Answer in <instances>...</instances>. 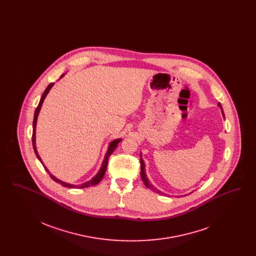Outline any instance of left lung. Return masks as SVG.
Segmentation results:
<instances>
[{
  "mask_svg": "<svg viewBox=\"0 0 256 256\" xmlns=\"http://www.w3.org/2000/svg\"><path fill=\"white\" fill-rule=\"evenodd\" d=\"M218 106L220 108V110L222 111V116H224V110H222V106H220V104L218 102ZM140 163H141V178H142V180H143V182L144 184L146 185V188H148V189H150L152 191H154V192H156V193H158V194H161V195H166V194H164V193H162L160 190H158L156 187H154L152 183L150 182V180H148V178H146V169H145V167H146V165H145V162H144V160L142 158V154H140ZM191 194V193H190Z\"/></svg>",
  "mask_w": 256,
  "mask_h": 256,
  "instance_id": "obj_1",
  "label": "left lung"
}]
</instances>
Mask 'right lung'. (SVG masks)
Returning <instances> with one entry per match:
<instances>
[{
    "label": "right lung",
    "mask_w": 256,
    "mask_h": 256,
    "mask_svg": "<svg viewBox=\"0 0 256 256\" xmlns=\"http://www.w3.org/2000/svg\"><path fill=\"white\" fill-rule=\"evenodd\" d=\"M64 76H65V74H61L60 78H63ZM54 82H52V84H50L48 87L46 88V90L44 91V93H43V94H42V96H41L40 102H39V104H38V106H37L36 110V112H34V124H32V128H34V132H32V146H34V152H36V154L38 160L42 163V165L44 166L45 170H47V172H49L50 178H52V180H54L56 182L60 183V184H61L62 186H64V187H68V188H86V187L94 186V185H96V184H98V183L100 182L102 180V178H104V174H106V170L108 163V158H110L111 154L116 150V148H117L118 144L120 143V141H121L122 139H121V138H119V139H114L113 141H111V142H110V144H108V150H106V156H104V161H102V166H100V170H98L97 174H95V176H94L90 180H88V182H86L82 183V184H78V185H74V184H71V183H67L65 182H62V180H60V178H56L54 174H52L50 172V170H48V168L44 165V163H43L42 159L40 158V156L38 154V152H37L36 148V139L37 118H38L39 112H40L41 108H42L43 102H44L45 98H46V96L48 95L50 90L52 89V87L54 86Z\"/></svg>",
    "instance_id": "obj_1"
}]
</instances>
